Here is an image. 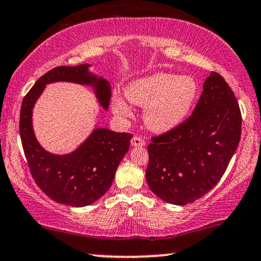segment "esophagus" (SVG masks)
I'll use <instances>...</instances> for the list:
<instances>
[{"mask_svg":"<svg viewBox=\"0 0 261 261\" xmlns=\"http://www.w3.org/2000/svg\"><path fill=\"white\" fill-rule=\"evenodd\" d=\"M131 144L134 146H144L145 145V141H144L142 137H139V136H135V137L131 139Z\"/></svg>","mask_w":261,"mask_h":261,"instance_id":"esophagus-1","label":"esophagus"}]
</instances>
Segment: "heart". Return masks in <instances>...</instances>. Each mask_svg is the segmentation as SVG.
Listing matches in <instances>:
<instances>
[{
  "mask_svg": "<svg viewBox=\"0 0 261 261\" xmlns=\"http://www.w3.org/2000/svg\"><path fill=\"white\" fill-rule=\"evenodd\" d=\"M125 96L131 104L144 107L143 119L151 131L168 132L185 122L198 97V84L190 76L157 72L127 85ZM114 110L126 117L130 109L122 98L114 99Z\"/></svg>",
  "mask_w": 261,
  "mask_h": 261,
  "instance_id": "1",
  "label": "heart"
}]
</instances>
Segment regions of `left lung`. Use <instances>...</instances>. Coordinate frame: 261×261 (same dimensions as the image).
I'll return each instance as SVG.
<instances>
[{"label": "left lung", "mask_w": 261, "mask_h": 261, "mask_svg": "<svg viewBox=\"0 0 261 261\" xmlns=\"http://www.w3.org/2000/svg\"><path fill=\"white\" fill-rule=\"evenodd\" d=\"M242 134V112L230 85L211 72L188 119L155 136L147 146L146 181L166 203L186 205L217 185L234 154Z\"/></svg>", "instance_id": "8db88e82"}]
</instances>
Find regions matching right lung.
<instances>
[{"mask_svg":"<svg viewBox=\"0 0 261 261\" xmlns=\"http://www.w3.org/2000/svg\"><path fill=\"white\" fill-rule=\"evenodd\" d=\"M89 67V64L57 67L44 73L23 98L19 116V136L35 182L56 203L75 207L92 204L110 189L116 170L129 151L132 135L96 127L73 152L54 154L37 142L31 116L44 87L53 82L92 85L99 104L108 110L111 98L110 83L91 73Z\"/></svg>","mask_w":261,"mask_h":261,"instance_id":"1","label":"right lung"}]
</instances>
